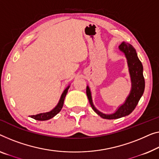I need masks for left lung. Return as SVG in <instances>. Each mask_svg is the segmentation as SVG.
Segmentation results:
<instances>
[{
  "label": "left lung",
  "mask_w": 159,
  "mask_h": 159,
  "mask_svg": "<svg viewBox=\"0 0 159 159\" xmlns=\"http://www.w3.org/2000/svg\"><path fill=\"white\" fill-rule=\"evenodd\" d=\"M118 48L126 58L129 72L131 77V89L125 102L118 107L113 113L106 114L99 111L93 105L91 91L89 86L86 87V94L91 108L98 116L106 119H116L129 115L135 109L145 89V80L143 75V65L138 58L136 51L131 44L123 42Z\"/></svg>",
  "instance_id": "left-lung-1"
}]
</instances>
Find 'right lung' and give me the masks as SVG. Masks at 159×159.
<instances>
[{"label": "right lung", "mask_w": 159, "mask_h": 159, "mask_svg": "<svg viewBox=\"0 0 159 159\" xmlns=\"http://www.w3.org/2000/svg\"><path fill=\"white\" fill-rule=\"evenodd\" d=\"M69 88H70V85H68V86L66 88V89L64 90V91H63L62 94H61L60 100H59L58 104H57V105L56 106V107L53 108L51 111H48V112L41 113H39V114H36V115L30 116V117L34 118V119H35V120H49V119H51V118H53L56 115H57L59 112H60L61 108H63L65 97L66 96V94H67V93H68V90Z\"/></svg>", "instance_id": "obj_1"}]
</instances>
